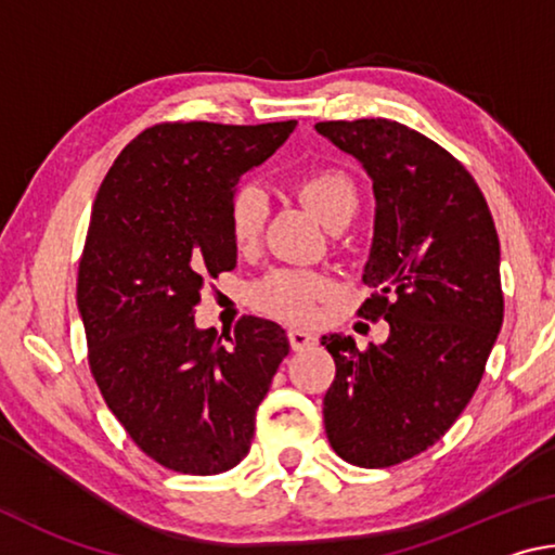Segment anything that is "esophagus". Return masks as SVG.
<instances>
[{
    "label": "esophagus",
    "mask_w": 555,
    "mask_h": 555,
    "mask_svg": "<svg viewBox=\"0 0 555 555\" xmlns=\"http://www.w3.org/2000/svg\"><path fill=\"white\" fill-rule=\"evenodd\" d=\"M288 343L296 352H300V350H308V347L318 345V337L313 333H308V331H300V327H291Z\"/></svg>",
    "instance_id": "34e87169"
}]
</instances>
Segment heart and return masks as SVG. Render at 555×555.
<instances>
[{
	"instance_id": "1",
	"label": "heart",
	"mask_w": 555,
	"mask_h": 555,
	"mask_svg": "<svg viewBox=\"0 0 555 555\" xmlns=\"http://www.w3.org/2000/svg\"><path fill=\"white\" fill-rule=\"evenodd\" d=\"M294 191L311 205L327 228H340L360 210V193L350 173L343 168L321 166L300 173ZM269 218V195L264 185L240 183L228 205V230L237 249L257 247ZM331 294V284L323 276L298 269H276L251 286V304L259 311L276 315L288 323H306L315 315V304Z\"/></svg>"
}]
</instances>
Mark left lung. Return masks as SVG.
<instances>
[{
    "mask_svg": "<svg viewBox=\"0 0 555 555\" xmlns=\"http://www.w3.org/2000/svg\"><path fill=\"white\" fill-rule=\"evenodd\" d=\"M318 134L372 178L377 215L360 308L389 323L357 350L323 335L335 379L325 434L357 467H389L446 436L482 379L504 318L500 237L475 178L443 146L391 119L318 121Z\"/></svg>",
    "mask_w": 555,
    "mask_h": 555,
    "instance_id": "left-lung-1",
    "label": "left lung"
}]
</instances>
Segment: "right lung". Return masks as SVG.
Segmentation results:
<instances>
[{
  "mask_svg": "<svg viewBox=\"0 0 555 555\" xmlns=\"http://www.w3.org/2000/svg\"><path fill=\"white\" fill-rule=\"evenodd\" d=\"M296 119L164 121L121 149L92 205L78 269L88 362L129 438L173 473L218 475L249 453L288 354L284 327L247 315L222 343L195 327L203 288L237 264L228 205Z\"/></svg>",
  "mask_w": 555,
  "mask_h": 555,
  "instance_id": "obj_1",
  "label": "right lung"
}]
</instances>
